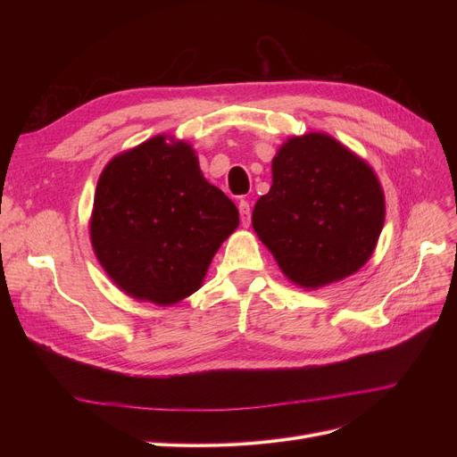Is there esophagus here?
I'll return each instance as SVG.
<instances>
[{
	"label": "esophagus",
	"instance_id": "obj_1",
	"mask_svg": "<svg viewBox=\"0 0 457 457\" xmlns=\"http://www.w3.org/2000/svg\"><path fill=\"white\" fill-rule=\"evenodd\" d=\"M238 212H240V220H242V227H250L252 223V207L245 200H240L238 204Z\"/></svg>",
	"mask_w": 457,
	"mask_h": 457
}]
</instances>
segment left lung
<instances>
[{"label":"left lung","mask_w":457,"mask_h":457,"mask_svg":"<svg viewBox=\"0 0 457 457\" xmlns=\"http://www.w3.org/2000/svg\"><path fill=\"white\" fill-rule=\"evenodd\" d=\"M385 223L376 171L334 137L311 131L272 158V185L252 225L289 282L318 289L361 270Z\"/></svg>","instance_id":"1"}]
</instances>
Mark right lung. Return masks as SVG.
I'll return each instance as SVG.
<instances>
[{
    "mask_svg": "<svg viewBox=\"0 0 457 457\" xmlns=\"http://www.w3.org/2000/svg\"><path fill=\"white\" fill-rule=\"evenodd\" d=\"M238 225L237 205L205 181L192 145L156 135L104 165L89 237L123 294L170 307L198 292Z\"/></svg>",
    "mask_w": 457,
    "mask_h": 457,
    "instance_id": "add662e5",
    "label": "right lung"
}]
</instances>
